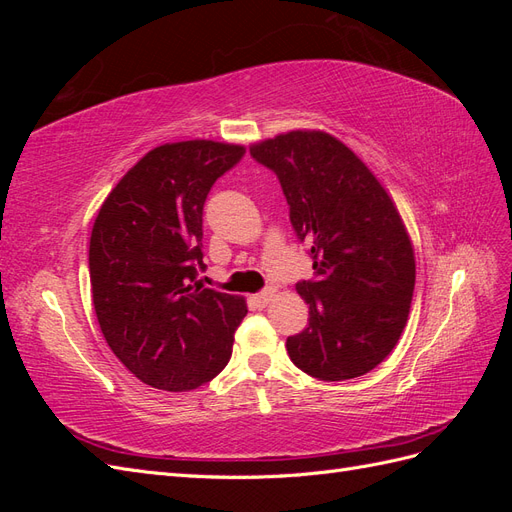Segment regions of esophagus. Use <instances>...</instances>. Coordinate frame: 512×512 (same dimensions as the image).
<instances>
[{"instance_id": "esophagus-1", "label": "esophagus", "mask_w": 512, "mask_h": 512, "mask_svg": "<svg viewBox=\"0 0 512 512\" xmlns=\"http://www.w3.org/2000/svg\"><path fill=\"white\" fill-rule=\"evenodd\" d=\"M273 297H275V290H273V288H267V290H262V292H258V294H252V297H250V305H252L254 309H262V307H267V305L271 303Z\"/></svg>"}]
</instances>
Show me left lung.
Segmentation results:
<instances>
[{
    "label": "left lung",
    "instance_id": "8db88e82",
    "mask_svg": "<svg viewBox=\"0 0 512 512\" xmlns=\"http://www.w3.org/2000/svg\"><path fill=\"white\" fill-rule=\"evenodd\" d=\"M250 153L280 179L292 228L314 260V280L297 284L309 318L286 339L290 361L327 382L367 374L410 314L416 265L404 220L374 173L327 132L292 130Z\"/></svg>",
    "mask_w": 512,
    "mask_h": 512
}]
</instances>
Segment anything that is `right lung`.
I'll return each instance as SVG.
<instances>
[{
    "mask_svg": "<svg viewBox=\"0 0 512 512\" xmlns=\"http://www.w3.org/2000/svg\"><path fill=\"white\" fill-rule=\"evenodd\" d=\"M245 153L215 141L166 143L106 196L89 239V277L106 344L162 391L213 380L247 314L243 297L203 288V207L211 185Z\"/></svg>",
    "mask_w": 512,
    "mask_h": 512,
    "instance_id": "add662e5",
    "label": "right lung"
}]
</instances>
